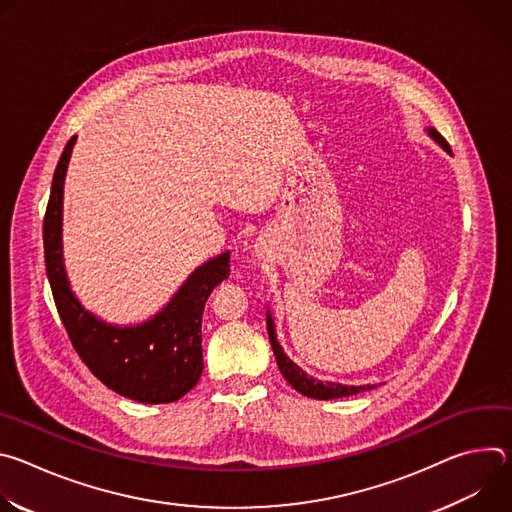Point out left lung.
Segmentation results:
<instances>
[{
    "label": "left lung",
    "mask_w": 512,
    "mask_h": 512,
    "mask_svg": "<svg viewBox=\"0 0 512 512\" xmlns=\"http://www.w3.org/2000/svg\"><path fill=\"white\" fill-rule=\"evenodd\" d=\"M429 133H431V137L442 145L444 150H448L450 154H452V150H450V143L437 133L435 129H429ZM267 332H269V342H271V348H273V354H275V360H277V367H279V371H281V375H283V379L294 387L298 393H302V395H306V397H312V399H338V397H348V395H356V393H360V391H367V389H373L371 385H367V387H348V385H338V383H320V381H316V379H312V377H308L298 364H294L291 362L285 354H283V350H281V346H279V342H277V338H275V330H273V322H271V318L267 316Z\"/></svg>",
    "instance_id": "left-lung-1"
}]
</instances>
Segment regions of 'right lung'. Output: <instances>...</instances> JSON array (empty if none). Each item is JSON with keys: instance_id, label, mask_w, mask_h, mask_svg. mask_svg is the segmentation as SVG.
I'll return each mask as SVG.
<instances>
[{"instance_id": "add662e5", "label": "right lung", "mask_w": 512, "mask_h": 512, "mask_svg": "<svg viewBox=\"0 0 512 512\" xmlns=\"http://www.w3.org/2000/svg\"><path fill=\"white\" fill-rule=\"evenodd\" d=\"M75 139L64 145L44 214V261L58 316L72 348L105 387L139 403L178 401L202 375V312L210 291L229 277L231 257L225 253L198 267L145 324L115 328L85 312L68 287L60 245L62 184Z\"/></svg>"}]
</instances>
